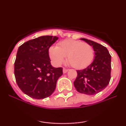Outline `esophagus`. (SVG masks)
Masks as SVG:
<instances>
[{"mask_svg": "<svg viewBox=\"0 0 126 126\" xmlns=\"http://www.w3.org/2000/svg\"><path fill=\"white\" fill-rule=\"evenodd\" d=\"M67 71H68L67 69H65V68H63V73H67Z\"/></svg>", "mask_w": 126, "mask_h": 126, "instance_id": "1", "label": "esophagus"}]
</instances>
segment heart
I'll list each match as a JSON object with an SVG mask.
<instances>
[{"mask_svg": "<svg viewBox=\"0 0 126 126\" xmlns=\"http://www.w3.org/2000/svg\"><path fill=\"white\" fill-rule=\"evenodd\" d=\"M49 56L55 66H60L67 56V61L72 67L81 69L87 67L93 61L94 51L92 46L86 43L74 40L60 42L58 47L49 48Z\"/></svg>", "mask_w": 126, "mask_h": 126, "instance_id": "heart-1", "label": "heart"}]
</instances>
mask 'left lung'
Instances as JSON below:
<instances>
[{"mask_svg": "<svg viewBox=\"0 0 126 126\" xmlns=\"http://www.w3.org/2000/svg\"><path fill=\"white\" fill-rule=\"evenodd\" d=\"M93 47L95 57L92 63L83 70H77L73 82L78 92L93 95L104 89L111 79V56L106 47L86 38H80Z\"/></svg>", "mask_w": 126, "mask_h": 126, "instance_id": "obj_1", "label": "left lung"}]
</instances>
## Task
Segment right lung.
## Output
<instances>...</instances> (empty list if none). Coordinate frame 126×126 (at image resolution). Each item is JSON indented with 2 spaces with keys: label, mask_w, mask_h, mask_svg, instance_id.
<instances>
[{
  "label": "right lung",
  "mask_w": 126,
  "mask_h": 126,
  "mask_svg": "<svg viewBox=\"0 0 126 126\" xmlns=\"http://www.w3.org/2000/svg\"><path fill=\"white\" fill-rule=\"evenodd\" d=\"M58 37L43 35L24 43L18 48L14 73L19 88L34 99L50 96L57 80L63 75L62 67L51 64L48 50Z\"/></svg>",
  "instance_id": "add662e5"
}]
</instances>
